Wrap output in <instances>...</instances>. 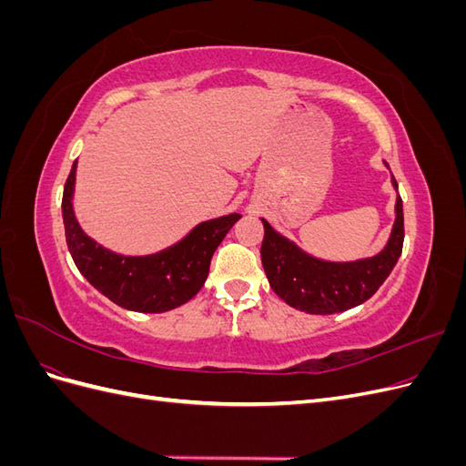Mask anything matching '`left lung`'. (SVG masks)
Listing matches in <instances>:
<instances>
[{"label": "left lung", "instance_id": "left-lung-1", "mask_svg": "<svg viewBox=\"0 0 466 466\" xmlns=\"http://www.w3.org/2000/svg\"><path fill=\"white\" fill-rule=\"evenodd\" d=\"M397 187V180H392ZM260 258L276 295L289 307L311 315L342 313L361 305L380 288L397 264L404 243L402 198H397V221L390 241L377 257L358 262H324L305 255L264 221Z\"/></svg>", "mask_w": 466, "mask_h": 466}]
</instances>
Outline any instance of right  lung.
<instances>
[{"label":"right lung","instance_id":"right-lung-1","mask_svg":"<svg viewBox=\"0 0 466 466\" xmlns=\"http://www.w3.org/2000/svg\"><path fill=\"white\" fill-rule=\"evenodd\" d=\"M76 163L64 187L62 214L66 243L77 270L105 298L128 311L163 313L192 299L204 286L216 248L238 214L204 221L175 247L151 257H120L81 231L74 216Z\"/></svg>","mask_w":466,"mask_h":466}]
</instances>
